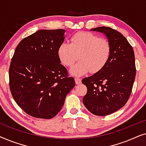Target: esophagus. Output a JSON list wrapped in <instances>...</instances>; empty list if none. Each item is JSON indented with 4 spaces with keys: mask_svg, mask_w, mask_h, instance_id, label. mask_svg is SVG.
<instances>
[{
    "mask_svg": "<svg viewBox=\"0 0 146 146\" xmlns=\"http://www.w3.org/2000/svg\"><path fill=\"white\" fill-rule=\"evenodd\" d=\"M75 82L76 84H80L82 83V80L80 78H75Z\"/></svg>",
    "mask_w": 146,
    "mask_h": 146,
    "instance_id": "34e87169",
    "label": "esophagus"
}]
</instances>
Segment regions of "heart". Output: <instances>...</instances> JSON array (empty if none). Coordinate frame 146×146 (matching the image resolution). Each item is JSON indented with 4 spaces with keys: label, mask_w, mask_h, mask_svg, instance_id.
Returning a JSON list of instances; mask_svg holds the SVG:
<instances>
[{
    "label": "heart",
    "mask_w": 146,
    "mask_h": 146,
    "mask_svg": "<svg viewBox=\"0 0 146 146\" xmlns=\"http://www.w3.org/2000/svg\"><path fill=\"white\" fill-rule=\"evenodd\" d=\"M71 44L62 42L58 48L62 63L71 66L70 72L75 76H82L90 71L97 72L104 67L111 54V46L106 39L98 38L92 33H79L72 37Z\"/></svg>",
    "instance_id": "1"
}]
</instances>
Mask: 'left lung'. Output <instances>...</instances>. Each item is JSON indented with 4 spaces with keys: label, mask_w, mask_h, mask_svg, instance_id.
<instances>
[{
    "label": "left lung",
    "mask_w": 146,
    "mask_h": 146,
    "mask_svg": "<svg viewBox=\"0 0 146 146\" xmlns=\"http://www.w3.org/2000/svg\"><path fill=\"white\" fill-rule=\"evenodd\" d=\"M90 31L104 34L111 46L104 67L82 81L88 89L84 105L93 114L103 116L121 108L130 96L136 72L134 52L127 39L114 29L102 27Z\"/></svg>",
    "instance_id": "8db88e82"
}]
</instances>
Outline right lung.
Here are the masks:
<instances>
[{"instance_id":"right-lung-1","label":"right lung","mask_w":146,"mask_h":146,"mask_svg":"<svg viewBox=\"0 0 146 146\" xmlns=\"http://www.w3.org/2000/svg\"><path fill=\"white\" fill-rule=\"evenodd\" d=\"M65 30H39L20 42L9 68V86L19 106L31 116L51 119L75 86L58 48Z\"/></svg>"}]
</instances>
